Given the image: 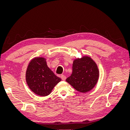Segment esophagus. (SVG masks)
I'll use <instances>...</instances> for the list:
<instances>
[{"label":"esophagus","instance_id":"1","mask_svg":"<svg viewBox=\"0 0 130 130\" xmlns=\"http://www.w3.org/2000/svg\"><path fill=\"white\" fill-rule=\"evenodd\" d=\"M61 78L62 79V80H65L66 79V77L64 75H61Z\"/></svg>","mask_w":130,"mask_h":130}]
</instances>
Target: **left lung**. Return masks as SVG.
<instances>
[{
  "mask_svg": "<svg viewBox=\"0 0 130 130\" xmlns=\"http://www.w3.org/2000/svg\"><path fill=\"white\" fill-rule=\"evenodd\" d=\"M99 76L96 63L89 56H84L73 60L72 73L66 81L77 91L86 93L95 86Z\"/></svg>",
  "mask_w": 130,
  "mask_h": 130,
  "instance_id": "left-lung-1",
  "label": "left lung"
}]
</instances>
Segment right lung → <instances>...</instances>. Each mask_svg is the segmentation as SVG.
I'll use <instances>...</instances> for the list:
<instances>
[{"label":"right lung","mask_w":130,"mask_h":130,"mask_svg":"<svg viewBox=\"0 0 130 130\" xmlns=\"http://www.w3.org/2000/svg\"><path fill=\"white\" fill-rule=\"evenodd\" d=\"M61 79L48 67L44 57H35L29 62L26 72V81L30 89L36 95L46 96Z\"/></svg>","instance_id":"add662e5"}]
</instances>
